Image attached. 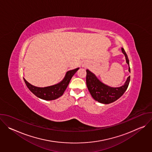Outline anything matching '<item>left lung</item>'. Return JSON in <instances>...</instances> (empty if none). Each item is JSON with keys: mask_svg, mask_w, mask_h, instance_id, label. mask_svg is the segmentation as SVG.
I'll use <instances>...</instances> for the list:
<instances>
[{"mask_svg": "<svg viewBox=\"0 0 152 152\" xmlns=\"http://www.w3.org/2000/svg\"><path fill=\"white\" fill-rule=\"evenodd\" d=\"M122 52L124 54L126 62L129 65V71L131 72L129 61L127 55L123 48ZM86 82L87 88L93 97L96 101L104 104H109L118 99L126 91L130 82V76L127 77L124 85L118 88H113L101 82L96 76L88 70H86Z\"/></svg>", "mask_w": 152, "mask_h": 152, "instance_id": "1", "label": "left lung"}]
</instances>
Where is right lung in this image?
<instances>
[{
    "label": "right lung",
    "instance_id": "1",
    "mask_svg": "<svg viewBox=\"0 0 152 152\" xmlns=\"http://www.w3.org/2000/svg\"><path fill=\"white\" fill-rule=\"evenodd\" d=\"M78 69L79 68L67 72L66 76L60 83L55 85L48 86V87H37L28 82L25 79H24V80L29 90L37 97L46 100H55L63 94L68 86L72 76Z\"/></svg>",
    "mask_w": 152,
    "mask_h": 152
}]
</instances>
